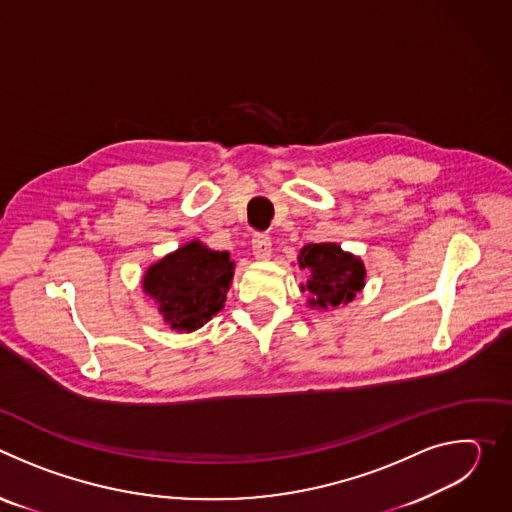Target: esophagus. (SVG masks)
I'll return each instance as SVG.
<instances>
[{"label": "esophagus", "mask_w": 512, "mask_h": 512, "mask_svg": "<svg viewBox=\"0 0 512 512\" xmlns=\"http://www.w3.org/2000/svg\"><path fill=\"white\" fill-rule=\"evenodd\" d=\"M253 255H255V259H261V261L271 255V239H269V235L257 233L253 237Z\"/></svg>", "instance_id": "esophagus-1"}]
</instances>
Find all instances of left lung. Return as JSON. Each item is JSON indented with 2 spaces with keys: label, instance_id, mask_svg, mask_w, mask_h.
Segmentation results:
<instances>
[{
  "label": "left lung",
  "instance_id": "8db88e82",
  "mask_svg": "<svg viewBox=\"0 0 512 512\" xmlns=\"http://www.w3.org/2000/svg\"><path fill=\"white\" fill-rule=\"evenodd\" d=\"M298 265L308 269V281L302 291H308L312 308H336L348 304L364 287V265L352 253H346L336 243H310L298 255Z\"/></svg>",
  "mask_w": 512,
  "mask_h": 512
}]
</instances>
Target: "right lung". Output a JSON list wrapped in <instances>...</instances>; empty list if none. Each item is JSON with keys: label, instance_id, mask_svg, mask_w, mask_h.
<instances>
[{"label": "right lung", "instance_id": "add662e5", "mask_svg": "<svg viewBox=\"0 0 512 512\" xmlns=\"http://www.w3.org/2000/svg\"><path fill=\"white\" fill-rule=\"evenodd\" d=\"M233 271L227 251L190 241L148 267L143 291L156 300L172 330L194 332L223 310Z\"/></svg>", "mask_w": 512, "mask_h": 512}]
</instances>
